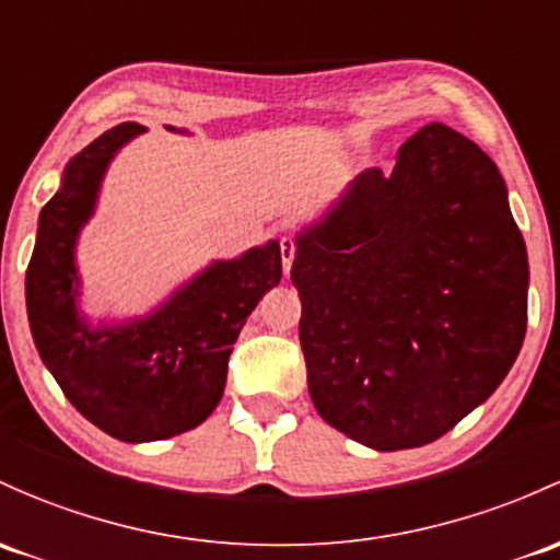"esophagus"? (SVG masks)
Instances as JSON below:
<instances>
[{
	"instance_id": "esophagus-1",
	"label": "esophagus",
	"mask_w": 560,
	"mask_h": 560,
	"mask_svg": "<svg viewBox=\"0 0 560 560\" xmlns=\"http://www.w3.org/2000/svg\"><path fill=\"white\" fill-rule=\"evenodd\" d=\"M295 255H298V244L292 235H284L281 238V265H284V273H290L292 262H295Z\"/></svg>"
}]
</instances>
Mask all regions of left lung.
<instances>
[{"mask_svg":"<svg viewBox=\"0 0 560 560\" xmlns=\"http://www.w3.org/2000/svg\"><path fill=\"white\" fill-rule=\"evenodd\" d=\"M314 408L375 451L434 443L486 402L526 335L528 257L497 163L429 122L295 238Z\"/></svg>","mask_w":560,"mask_h":560,"instance_id":"left-lung-1","label":"left lung"}]
</instances>
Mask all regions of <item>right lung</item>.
I'll return each mask as SVG.
<instances>
[{"mask_svg":"<svg viewBox=\"0 0 560 560\" xmlns=\"http://www.w3.org/2000/svg\"><path fill=\"white\" fill-rule=\"evenodd\" d=\"M144 131L120 122L69 161L61 190L43 206L26 270L28 327L45 368L88 421L122 443L166 440L209 419L246 316L281 281V246L268 241L211 262L144 319L102 327L82 319L74 244L109 161Z\"/></svg>","mask_w":560,"mask_h":560,"instance_id":"obj_1","label":"right lung"}]
</instances>
